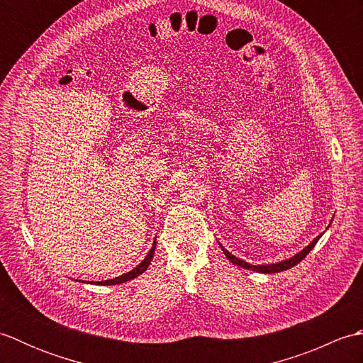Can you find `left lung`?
I'll list each match as a JSON object with an SVG mask.
<instances>
[{"label": "left lung", "mask_w": 363, "mask_h": 363, "mask_svg": "<svg viewBox=\"0 0 363 363\" xmlns=\"http://www.w3.org/2000/svg\"><path fill=\"white\" fill-rule=\"evenodd\" d=\"M321 235L323 234H320L318 237H315L313 240L306 246L304 250H301L299 252H296L295 256H291V257H289V259H285V260H281V262H276V264H265V265H252V264H248V262H245V260H242V259H238V257H235L234 254H230L225 246H223L220 242H218V245L221 246V251L225 252V256L233 262L234 265H238V267H242V268H245V269H251V272H256V273H264V274H272V273H281V272H285V269H289V268H291V267H295V265H298L301 260H303L307 254H309L311 251H312V248L315 245H317V242L320 240L321 238Z\"/></svg>", "instance_id": "8db88e82"}]
</instances>
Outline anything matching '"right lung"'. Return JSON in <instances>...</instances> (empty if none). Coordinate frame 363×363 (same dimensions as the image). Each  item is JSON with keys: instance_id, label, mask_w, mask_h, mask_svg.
Returning a JSON list of instances; mask_svg holds the SVG:
<instances>
[{"instance_id": "add662e5", "label": "right lung", "mask_w": 363, "mask_h": 363, "mask_svg": "<svg viewBox=\"0 0 363 363\" xmlns=\"http://www.w3.org/2000/svg\"><path fill=\"white\" fill-rule=\"evenodd\" d=\"M154 250H156V238H154V243H152V246H151V250L148 251V254H146L145 259H143V260L140 262V264H138L135 268L130 269V272H128V273H125V274H121V276L113 277V279L99 281V282H94V281H90V282L84 281V282H86V284H96V285H117V284H123V282H128V281H130V279H134V277L140 276L143 272H146V268L150 267L151 260H152V256H154Z\"/></svg>"}]
</instances>
